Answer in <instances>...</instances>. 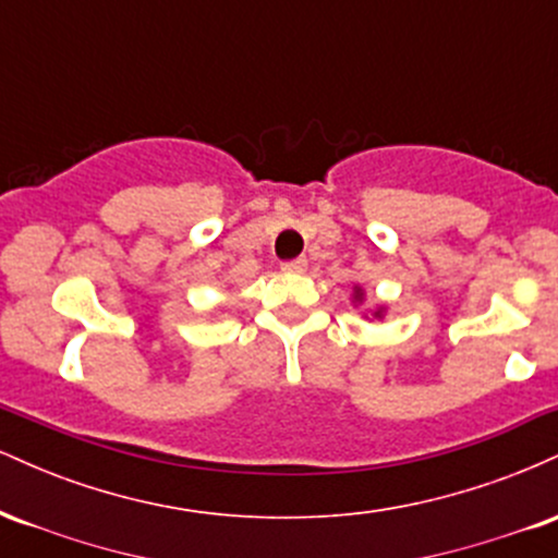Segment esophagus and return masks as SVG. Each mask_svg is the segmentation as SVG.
<instances>
[{
	"instance_id": "obj_1",
	"label": "esophagus",
	"mask_w": 558,
	"mask_h": 558,
	"mask_svg": "<svg viewBox=\"0 0 558 558\" xmlns=\"http://www.w3.org/2000/svg\"><path fill=\"white\" fill-rule=\"evenodd\" d=\"M280 270H283V272H304L306 270V259L283 262V265H280Z\"/></svg>"
}]
</instances>
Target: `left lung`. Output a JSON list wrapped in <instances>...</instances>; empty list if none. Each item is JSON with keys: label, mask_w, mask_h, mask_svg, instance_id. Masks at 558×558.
Segmentation results:
<instances>
[{"label": "left lung", "mask_w": 558, "mask_h": 558, "mask_svg": "<svg viewBox=\"0 0 558 558\" xmlns=\"http://www.w3.org/2000/svg\"><path fill=\"white\" fill-rule=\"evenodd\" d=\"M354 301H356V304H362V301H364V291H362V286H354ZM383 312H386V306H377V310L373 312V317H377V319H380L383 317Z\"/></svg>", "instance_id": "left-lung-1"}]
</instances>
